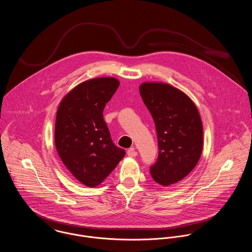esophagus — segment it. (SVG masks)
<instances>
[{
	"label": "esophagus",
	"mask_w": 252,
	"mask_h": 252,
	"mask_svg": "<svg viewBox=\"0 0 252 252\" xmlns=\"http://www.w3.org/2000/svg\"><path fill=\"white\" fill-rule=\"evenodd\" d=\"M127 156L128 157H130V158H134V157H136L137 156V152L134 150V148H130L128 151H127Z\"/></svg>",
	"instance_id": "1"
}]
</instances>
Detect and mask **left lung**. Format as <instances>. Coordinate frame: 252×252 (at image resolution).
Returning <instances> with one entry per match:
<instances>
[{
  "label": "left lung",
  "instance_id": "1",
  "mask_svg": "<svg viewBox=\"0 0 252 252\" xmlns=\"http://www.w3.org/2000/svg\"><path fill=\"white\" fill-rule=\"evenodd\" d=\"M158 140V158L150 168L155 182L168 187L182 181L197 165L203 150V126L195 103L183 91L161 82L140 85Z\"/></svg>",
  "mask_w": 252,
  "mask_h": 252
}]
</instances>
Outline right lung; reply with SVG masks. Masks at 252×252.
I'll return each mask as SVG.
<instances>
[{"instance_id":"right-lung-1","label":"right lung","mask_w":252,"mask_h":252,"mask_svg":"<svg viewBox=\"0 0 252 252\" xmlns=\"http://www.w3.org/2000/svg\"><path fill=\"white\" fill-rule=\"evenodd\" d=\"M120 81L98 77L69 91L60 102L55 146L64 166L89 188L100 185L124 158L125 150L113 143L103 109Z\"/></svg>"}]
</instances>
